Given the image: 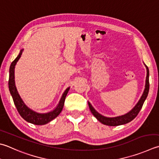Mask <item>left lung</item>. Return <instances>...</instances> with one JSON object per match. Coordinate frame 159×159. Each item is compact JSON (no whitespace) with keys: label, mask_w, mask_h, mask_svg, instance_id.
<instances>
[{"label":"left lung","mask_w":159,"mask_h":159,"mask_svg":"<svg viewBox=\"0 0 159 159\" xmlns=\"http://www.w3.org/2000/svg\"><path fill=\"white\" fill-rule=\"evenodd\" d=\"M147 68V77H146V84H145V89L143 92V94L142 95L141 98H140L139 102L136 104V105L134 107V109L130 111L129 112L127 113V114L115 117V118H107V117H104L102 116L100 113H98L95 111L93 107L91 106V104L89 102V109L91 110V113H93L95 118L98 119V120L100 121L104 125H108V126H118V125H121L128 123V122H131L132 120L136 118L137 115L139 114V111L141 109V108L143 105V103L145 100V99L148 97L149 89V69L148 67L145 66Z\"/></svg>","instance_id":"8db88e82"}]
</instances>
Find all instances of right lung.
Masks as SVG:
<instances>
[{
    "instance_id": "add662e5",
    "label": "right lung",
    "mask_w": 159,
    "mask_h": 159,
    "mask_svg": "<svg viewBox=\"0 0 159 159\" xmlns=\"http://www.w3.org/2000/svg\"><path fill=\"white\" fill-rule=\"evenodd\" d=\"M23 51V50H20L19 55H18L17 57L12 62H11V64L10 65V75H9L8 81L9 89H10V93L11 95V96H12L14 103L15 104V106H16L18 112H19L20 116H21L25 120L28 122H30L32 124L37 125H46L48 122H49L52 120L53 119H55L56 117H57L59 113H61L63 107H64L66 97V95L68 91H69L70 88L68 87L64 91V94H63L61 98V100L59 101L58 106L57 107L55 108V109L53 110L52 111L47 113H38L37 112L33 111L31 109H30L29 108L24 104L23 100H21V98L19 96V95L17 92V90L16 89V86H15L14 82V67L15 65L16 64V62L19 61L20 56H21Z\"/></svg>"
}]
</instances>
